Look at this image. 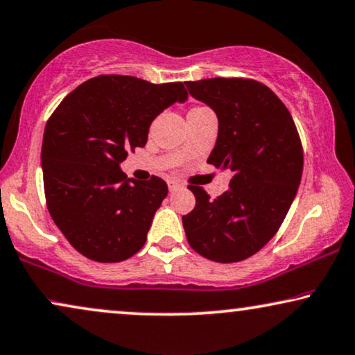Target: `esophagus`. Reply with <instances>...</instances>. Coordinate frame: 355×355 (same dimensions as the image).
Returning a JSON list of instances; mask_svg holds the SVG:
<instances>
[{
  "label": "esophagus",
  "instance_id": "34e87169",
  "mask_svg": "<svg viewBox=\"0 0 355 355\" xmlns=\"http://www.w3.org/2000/svg\"><path fill=\"white\" fill-rule=\"evenodd\" d=\"M168 187H169V191L174 192V191H176V189L181 187V182H178V181H168Z\"/></svg>",
  "mask_w": 355,
  "mask_h": 355
}]
</instances>
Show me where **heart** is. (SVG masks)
Segmentation results:
<instances>
[{"label":"heart","mask_w":355,"mask_h":355,"mask_svg":"<svg viewBox=\"0 0 355 355\" xmlns=\"http://www.w3.org/2000/svg\"><path fill=\"white\" fill-rule=\"evenodd\" d=\"M207 107H192L191 110H189V112H197V110H205Z\"/></svg>","instance_id":"b5f03b06"}]
</instances>
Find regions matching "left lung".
Wrapping results in <instances>:
<instances>
[{
  "label": "left lung",
  "mask_w": 355,
  "mask_h": 355,
  "mask_svg": "<svg viewBox=\"0 0 355 355\" xmlns=\"http://www.w3.org/2000/svg\"><path fill=\"white\" fill-rule=\"evenodd\" d=\"M186 86L218 117L217 144L207 163L228 168L233 176L217 199L189 186L196 207L182 217L184 232L207 259H248L277 233L295 199L303 171L300 135L285 104L259 81L207 78Z\"/></svg>",
  "instance_id": "left-lung-1"
}]
</instances>
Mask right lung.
I'll list each match as a JSON object with an SVG mask.
<instances>
[{"label": "right lung", "instance_id": "right-lung-1", "mask_svg": "<svg viewBox=\"0 0 355 355\" xmlns=\"http://www.w3.org/2000/svg\"><path fill=\"white\" fill-rule=\"evenodd\" d=\"M186 99L182 83L101 75L73 89L49 117L40 155L45 202L87 259L121 262L145 245L168 184L158 176L128 179L119 163L145 146L159 112Z\"/></svg>", "mask_w": 355, "mask_h": 355}]
</instances>
